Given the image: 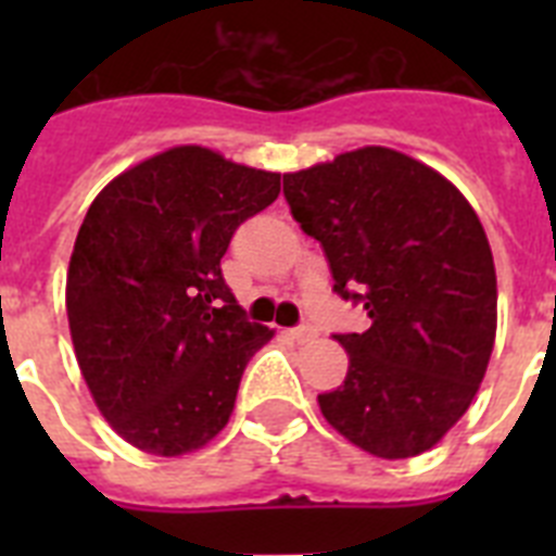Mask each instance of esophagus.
<instances>
[{"label": "esophagus", "instance_id": "34e87169", "mask_svg": "<svg viewBox=\"0 0 556 556\" xmlns=\"http://www.w3.org/2000/svg\"><path fill=\"white\" fill-rule=\"evenodd\" d=\"M314 337H317V328H314L312 323H303V326H298L292 331V339H298L301 345H303V342H312Z\"/></svg>", "mask_w": 556, "mask_h": 556}]
</instances>
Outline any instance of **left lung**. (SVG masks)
Wrapping results in <instances>:
<instances>
[{
    "label": "left lung",
    "mask_w": 556,
    "mask_h": 556,
    "mask_svg": "<svg viewBox=\"0 0 556 556\" xmlns=\"http://www.w3.org/2000/svg\"><path fill=\"white\" fill-rule=\"evenodd\" d=\"M333 292L370 328L337 333L351 367L317 395L328 424L381 459L429 451L468 412L495 342V267L476 211L431 166L387 147L283 175Z\"/></svg>",
    "instance_id": "1"
}]
</instances>
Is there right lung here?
I'll list each match as a JSON object with an SVG mask.
<instances>
[{
    "label": "right lung",
    "mask_w": 556,
    "mask_h": 556,
    "mask_svg": "<svg viewBox=\"0 0 556 556\" xmlns=\"http://www.w3.org/2000/svg\"><path fill=\"white\" fill-rule=\"evenodd\" d=\"M281 175L175 147L97 194L68 262L77 365L108 424L136 448L178 456L228 424L239 381L273 339L223 278L236 228Z\"/></svg>",
    "instance_id": "right-lung-1"
}]
</instances>
